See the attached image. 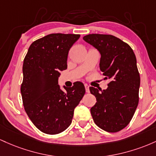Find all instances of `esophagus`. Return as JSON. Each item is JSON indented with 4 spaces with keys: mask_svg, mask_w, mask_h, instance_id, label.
I'll list each match as a JSON object with an SVG mask.
<instances>
[{
    "mask_svg": "<svg viewBox=\"0 0 156 156\" xmlns=\"http://www.w3.org/2000/svg\"><path fill=\"white\" fill-rule=\"evenodd\" d=\"M85 90H86L87 93H89V85L87 84H85Z\"/></svg>",
    "mask_w": 156,
    "mask_h": 156,
    "instance_id": "34e87169",
    "label": "esophagus"
}]
</instances>
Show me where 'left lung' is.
Here are the masks:
<instances>
[{
  "label": "left lung",
  "mask_w": 156,
  "mask_h": 156,
  "mask_svg": "<svg viewBox=\"0 0 156 156\" xmlns=\"http://www.w3.org/2000/svg\"><path fill=\"white\" fill-rule=\"evenodd\" d=\"M83 40L100 52L99 67L109 80L108 88L90 87L97 102L90 108L94 122L110 133L122 130L130 123L139 104L140 75L131 47L111 34H90Z\"/></svg>",
  "instance_id": "left-lung-1"
}]
</instances>
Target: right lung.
Masks as SVG:
<instances>
[{"label": "right lung", "mask_w": 156, "mask_h": 156, "mask_svg": "<svg viewBox=\"0 0 156 156\" xmlns=\"http://www.w3.org/2000/svg\"><path fill=\"white\" fill-rule=\"evenodd\" d=\"M80 34H50L31 43L23 65V105L34 126L46 134H58L71 125L74 108L85 95L83 83L60 90L58 77L67 69L69 51Z\"/></svg>", "instance_id": "obj_1"}]
</instances>
